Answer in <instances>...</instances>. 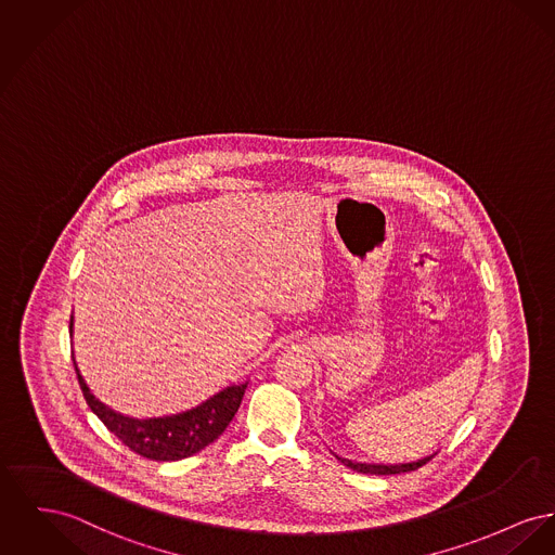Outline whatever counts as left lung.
Returning <instances> with one entry per match:
<instances>
[{"label": "left lung", "instance_id": "obj_1", "mask_svg": "<svg viewBox=\"0 0 555 555\" xmlns=\"http://www.w3.org/2000/svg\"><path fill=\"white\" fill-rule=\"evenodd\" d=\"M337 456V455H335ZM346 467L360 472V474H371V476H393V474H404V472H415L420 469L422 465H425L431 456H425L420 461H413V463H402V465H371V463H354L350 459H344V456H337Z\"/></svg>", "mask_w": 555, "mask_h": 555}]
</instances>
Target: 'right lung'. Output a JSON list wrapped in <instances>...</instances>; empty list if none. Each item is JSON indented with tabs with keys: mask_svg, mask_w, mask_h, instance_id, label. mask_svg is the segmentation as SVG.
<instances>
[{
	"mask_svg": "<svg viewBox=\"0 0 555 555\" xmlns=\"http://www.w3.org/2000/svg\"><path fill=\"white\" fill-rule=\"evenodd\" d=\"M68 328L73 333V317ZM77 371V366H75ZM77 379L83 391L88 406L99 415L100 422L106 425L128 449L135 455L146 456L153 461H178L195 455L229 427L234 413L241 406L247 384L230 386L218 391L209 400L201 402L195 409L155 420H131L104 406L88 390L83 377L77 371Z\"/></svg>",
	"mask_w": 555,
	"mask_h": 555,
	"instance_id": "obj_1",
	"label": "right lung"
}]
</instances>
